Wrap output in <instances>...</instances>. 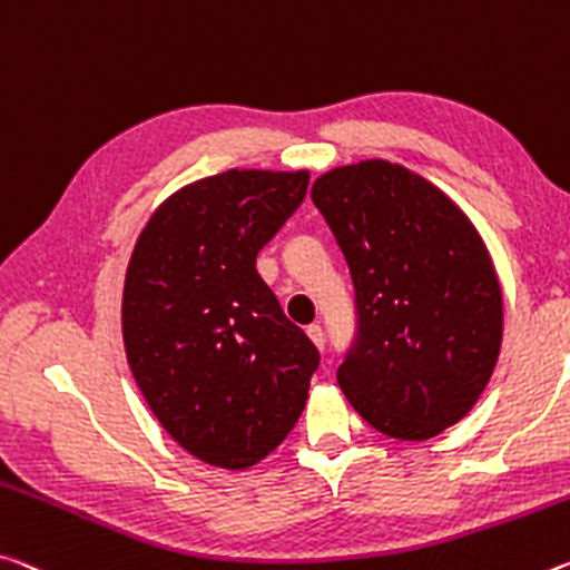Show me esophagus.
<instances>
[{"mask_svg":"<svg viewBox=\"0 0 570 570\" xmlns=\"http://www.w3.org/2000/svg\"><path fill=\"white\" fill-rule=\"evenodd\" d=\"M306 334H309V340L314 342V345L324 350V330L320 327V324H309V327H306Z\"/></svg>","mask_w":570,"mask_h":570,"instance_id":"34e87169","label":"esophagus"}]
</instances>
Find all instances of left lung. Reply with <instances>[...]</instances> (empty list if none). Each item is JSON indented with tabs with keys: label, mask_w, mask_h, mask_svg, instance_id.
<instances>
[{
	"label": "left lung",
	"mask_w": 570,
	"mask_h": 570,
	"mask_svg": "<svg viewBox=\"0 0 570 570\" xmlns=\"http://www.w3.org/2000/svg\"><path fill=\"white\" fill-rule=\"evenodd\" d=\"M355 286V337L337 383L370 426L426 441L472 411L502 345V292L466 215L385 159L312 187Z\"/></svg>",
	"instance_id": "obj_1"
}]
</instances>
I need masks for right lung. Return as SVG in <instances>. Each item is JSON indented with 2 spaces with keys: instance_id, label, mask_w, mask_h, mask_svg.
Masks as SVG:
<instances>
[{
  "instance_id": "add662e5",
  "label": "right lung",
  "mask_w": 570,
  "mask_h": 570,
  "mask_svg": "<svg viewBox=\"0 0 570 570\" xmlns=\"http://www.w3.org/2000/svg\"><path fill=\"white\" fill-rule=\"evenodd\" d=\"M309 171L228 169L151 215L126 268L121 327L144 401L203 462L246 469L299 421L320 350L256 271Z\"/></svg>"
}]
</instances>
